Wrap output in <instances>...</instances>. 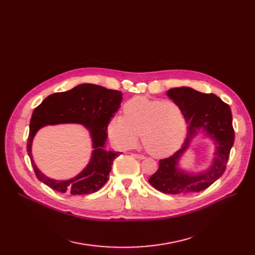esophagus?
Returning <instances> with one entry per match:
<instances>
[{
  "label": "esophagus",
  "instance_id": "obj_1",
  "mask_svg": "<svg viewBox=\"0 0 255 255\" xmlns=\"http://www.w3.org/2000/svg\"><path fill=\"white\" fill-rule=\"evenodd\" d=\"M132 156L133 157H135V158H137V159H144V156L143 155H140V154H132Z\"/></svg>",
  "mask_w": 255,
  "mask_h": 255
}]
</instances>
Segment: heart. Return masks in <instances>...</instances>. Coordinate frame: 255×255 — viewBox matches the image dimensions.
<instances>
[{"mask_svg":"<svg viewBox=\"0 0 255 255\" xmlns=\"http://www.w3.org/2000/svg\"><path fill=\"white\" fill-rule=\"evenodd\" d=\"M123 113L107 124L109 136L119 149L131 148L141 133L145 150L160 158L177 151L185 139L187 120L176 102L134 97L124 104Z\"/></svg>","mask_w":255,"mask_h":255,"instance_id":"heart-1","label":"heart"}]
</instances>
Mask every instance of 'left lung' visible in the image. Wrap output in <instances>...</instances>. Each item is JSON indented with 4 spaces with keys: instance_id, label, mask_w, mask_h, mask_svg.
Listing matches in <instances>:
<instances>
[{
    "instance_id": "left-lung-1",
    "label": "left lung",
    "mask_w": 255,
    "mask_h": 255,
    "mask_svg": "<svg viewBox=\"0 0 255 255\" xmlns=\"http://www.w3.org/2000/svg\"><path fill=\"white\" fill-rule=\"evenodd\" d=\"M166 95L179 104L185 114L188 124L187 136L179 151L159 160V168L149 182L154 188L166 194H188L205 190L223 175L234 145L231 107L214 94L200 93L189 87L170 89ZM199 131L213 140L214 158L207 170L190 173L181 169L178 162Z\"/></svg>"
}]
</instances>
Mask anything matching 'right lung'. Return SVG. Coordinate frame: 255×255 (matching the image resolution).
I'll return each mask as SVG.
<instances>
[{
    "label": "right lung",
    "instance_id": "right-lung-1",
    "mask_svg": "<svg viewBox=\"0 0 255 255\" xmlns=\"http://www.w3.org/2000/svg\"><path fill=\"white\" fill-rule=\"evenodd\" d=\"M122 92L101 86L82 84L61 93L51 94L33 112L26 151L36 177L51 189L72 195L98 191L109 180L114 160L122 153L106 151L107 124L120 109ZM79 124L86 127L92 139V155L88 165L77 176L69 180L46 177L33 162L31 143L39 128L47 125Z\"/></svg>",
    "mask_w": 255,
    "mask_h": 255
}]
</instances>
